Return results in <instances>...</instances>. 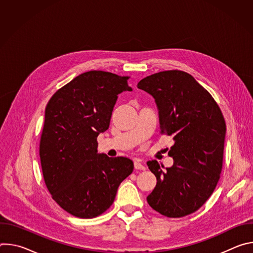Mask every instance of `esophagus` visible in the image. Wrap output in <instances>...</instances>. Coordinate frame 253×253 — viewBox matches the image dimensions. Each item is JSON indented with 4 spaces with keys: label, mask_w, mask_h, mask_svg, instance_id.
<instances>
[{
    "label": "esophagus",
    "mask_w": 253,
    "mask_h": 253,
    "mask_svg": "<svg viewBox=\"0 0 253 253\" xmlns=\"http://www.w3.org/2000/svg\"><path fill=\"white\" fill-rule=\"evenodd\" d=\"M134 168L136 169V170H145L146 169V167L144 166L141 162H139V161H134Z\"/></svg>",
    "instance_id": "esophagus-1"
}]
</instances>
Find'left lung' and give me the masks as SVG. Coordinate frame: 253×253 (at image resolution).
<instances>
[{"mask_svg": "<svg viewBox=\"0 0 253 253\" xmlns=\"http://www.w3.org/2000/svg\"><path fill=\"white\" fill-rule=\"evenodd\" d=\"M137 87L155 99L161 134L172 136L173 166L148 161L157 184L148 204L170 218L198 210L213 193L222 170L226 125L217 103L190 74L159 72Z\"/></svg>", "mask_w": 253, "mask_h": 253, "instance_id": "obj_1", "label": "left lung"}]
</instances>
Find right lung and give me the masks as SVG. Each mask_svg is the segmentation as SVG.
Returning <instances> with one entry per match:
<instances>
[{"instance_id":"right-lung-1","label":"right lung","mask_w":253,"mask_h":253,"mask_svg":"<svg viewBox=\"0 0 253 253\" xmlns=\"http://www.w3.org/2000/svg\"><path fill=\"white\" fill-rule=\"evenodd\" d=\"M129 77L89 71L49 100L40 140L45 184L65 211L94 218L114 202L117 189L134 168L126 157L97 151V137L110 125L118 94L132 91Z\"/></svg>"}]
</instances>
